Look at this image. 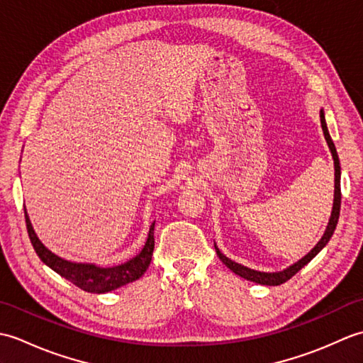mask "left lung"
Instances as JSON below:
<instances>
[{
    "label": "left lung",
    "mask_w": 363,
    "mask_h": 363,
    "mask_svg": "<svg viewBox=\"0 0 363 363\" xmlns=\"http://www.w3.org/2000/svg\"><path fill=\"white\" fill-rule=\"evenodd\" d=\"M320 121H321V128H323V134H325L326 138V143L330 150V154H333V159H334V169H335V179H334V204H333V212H330V218L329 223L326 226L325 234L318 240V243L313 246V248L306 254L303 259H299L295 264L287 267L282 272H274V273H265V272H257V269H252L245 267L242 264H237V262L230 260L229 257H226L225 254H223L217 243H213L215 246V251H217V256L220 257V260L225 264L230 272H234L235 274H238L240 277L246 281H251V282H256L260 285H281L284 282H287L291 276H295L301 268L306 267L309 262L317 256V254L325 248L328 245V242L330 240V237H333L334 230L337 228V221H338V215H340V203H342V194H340V160H338V154L335 150V145L333 142V138L329 135V130H328V125H326V118H325V111H320Z\"/></svg>",
    "instance_id": "obj_1"
}]
</instances>
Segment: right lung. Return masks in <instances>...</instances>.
Segmentation results:
<instances>
[{"instance_id":"add662e5","label":"right lung","mask_w":363,"mask_h":363,"mask_svg":"<svg viewBox=\"0 0 363 363\" xmlns=\"http://www.w3.org/2000/svg\"><path fill=\"white\" fill-rule=\"evenodd\" d=\"M25 218L30 243H33L37 256L40 257L43 264L48 265L52 272H56L57 274L65 277L67 281L78 285L79 289L89 293H107L117 290L129 282H134L138 277H142L145 274V272L151 264L154 250V223L156 221L150 226L148 238H146L142 251L138 252L135 257L126 260L125 264H118L113 267H101L98 264H87V262L67 260L57 256V254H54L52 251L46 248L40 242V238L37 237L33 228V223H30L28 217L26 207Z\"/></svg>"}]
</instances>
